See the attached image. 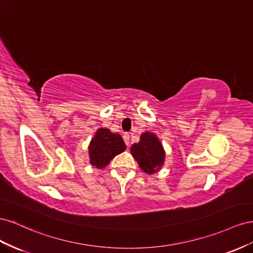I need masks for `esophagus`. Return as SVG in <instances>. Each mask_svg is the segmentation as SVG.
Instances as JSON below:
<instances>
[{"label":"esophagus","mask_w":253,"mask_h":253,"mask_svg":"<svg viewBox=\"0 0 253 253\" xmlns=\"http://www.w3.org/2000/svg\"><path fill=\"white\" fill-rule=\"evenodd\" d=\"M129 138H130V135H129V133H124V135H123V139H124V142L126 145H129Z\"/></svg>","instance_id":"1"}]
</instances>
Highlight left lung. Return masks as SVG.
Segmentation results:
<instances>
[{
	"mask_svg": "<svg viewBox=\"0 0 253 253\" xmlns=\"http://www.w3.org/2000/svg\"><path fill=\"white\" fill-rule=\"evenodd\" d=\"M130 151L141 169L146 174L157 172L164 164L165 151L162 143L153 132L142 133L140 142L134 143Z\"/></svg>",
	"mask_w": 253,
	"mask_h": 253,
	"instance_id": "obj_1",
	"label": "left lung"
}]
</instances>
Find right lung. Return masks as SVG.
<instances>
[{"mask_svg":"<svg viewBox=\"0 0 253 253\" xmlns=\"http://www.w3.org/2000/svg\"><path fill=\"white\" fill-rule=\"evenodd\" d=\"M125 149V143L119 133H112L107 128H99L89 145L90 163L97 169H104Z\"/></svg>","mask_w":253,"mask_h":253,"instance_id":"1","label":"right lung"}]
</instances>
